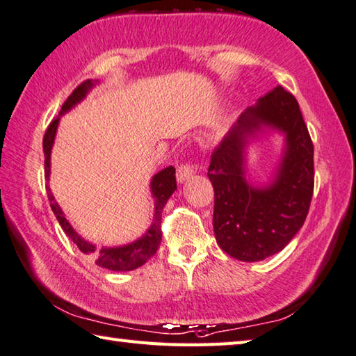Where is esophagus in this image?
Wrapping results in <instances>:
<instances>
[{
    "label": "esophagus",
    "instance_id": "obj_1",
    "mask_svg": "<svg viewBox=\"0 0 356 356\" xmlns=\"http://www.w3.org/2000/svg\"><path fill=\"white\" fill-rule=\"evenodd\" d=\"M192 175H194V168H192L191 165H184V164L178 165V168H177V179H178V183L188 181V179L192 177Z\"/></svg>",
    "mask_w": 356,
    "mask_h": 356
}]
</instances>
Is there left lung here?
<instances>
[{
  "mask_svg": "<svg viewBox=\"0 0 356 356\" xmlns=\"http://www.w3.org/2000/svg\"><path fill=\"white\" fill-rule=\"evenodd\" d=\"M284 136V149L269 182L248 177V145L261 135ZM314 148L297 99L282 86L242 112L214 149L208 178L214 188V236L239 261L254 263L289 244L303 227L314 189Z\"/></svg>",
  "mask_w": 356,
  "mask_h": 356,
  "instance_id": "left-lung-1",
  "label": "left lung"
}]
</instances>
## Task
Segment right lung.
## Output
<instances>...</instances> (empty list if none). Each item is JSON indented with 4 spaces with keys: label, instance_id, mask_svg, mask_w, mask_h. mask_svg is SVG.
<instances>
[{
    "label": "right lung",
    "instance_id": "obj_1",
    "mask_svg": "<svg viewBox=\"0 0 356 356\" xmlns=\"http://www.w3.org/2000/svg\"><path fill=\"white\" fill-rule=\"evenodd\" d=\"M97 84H98L97 79L95 81L87 79L83 84H79L76 89L73 90L72 95L67 98V102L62 104L59 115L56 117L51 123H49L45 137H43L47 183L49 181V172H51V149L54 145L56 133H58L60 117L67 114L70 109H73L78 103L83 102V99L87 97V93H89ZM149 191H152V195L154 198V214H153L152 225L148 227L147 232L143 233L139 239L129 242V244H127V245L103 247L98 250L95 244L86 241L83 236H81L76 229L72 227V223L67 220V217L64 213H62V209L58 204V202L54 200L51 189H49V186L47 184V192H48L49 203H51V209L56 216V219H58V222H59V225L65 232V234L74 242V244H76V247L84 254H90V257L95 258V263L99 267H104V269H109L114 272L134 270V269H137V267L145 264L147 261L156 253V250H158L161 239H162V232H161L162 211H164V207H165L168 198H170L173 192L177 191L175 167L168 165L165 168H162L161 172L156 173L152 178V181H149Z\"/></svg>",
    "mask_w": 356,
    "mask_h": 356
}]
</instances>
